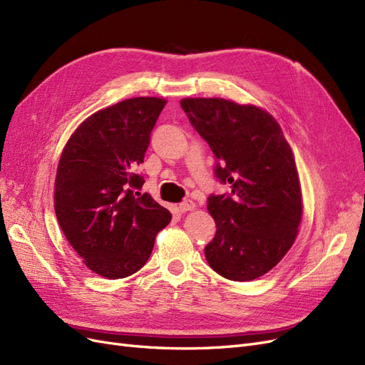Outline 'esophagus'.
I'll return each mask as SVG.
<instances>
[{
  "label": "esophagus",
  "mask_w": 365,
  "mask_h": 365,
  "mask_svg": "<svg viewBox=\"0 0 365 365\" xmlns=\"http://www.w3.org/2000/svg\"><path fill=\"white\" fill-rule=\"evenodd\" d=\"M195 202L193 201H190V200H185V201H182V202H180L178 204V210L181 213H185V212H190V210H195Z\"/></svg>",
  "instance_id": "esophagus-1"
}]
</instances>
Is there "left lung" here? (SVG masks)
<instances>
[{
    "mask_svg": "<svg viewBox=\"0 0 365 365\" xmlns=\"http://www.w3.org/2000/svg\"><path fill=\"white\" fill-rule=\"evenodd\" d=\"M181 108L215 153L230 193L210 195L216 235L205 259L219 275L250 282L292 247L302 220L300 181L289 143L272 115L225 98H182Z\"/></svg>",
    "mask_w": 365,
    "mask_h": 365,
    "instance_id": "left-lung-1",
    "label": "left lung"
}]
</instances>
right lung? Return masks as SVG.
I'll return each mask as SVG.
<instances>
[{
    "instance_id": "add662e5",
    "label": "right lung",
    "mask_w": 365,
    "mask_h": 365,
    "mask_svg": "<svg viewBox=\"0 0 365 365\" xmlns=\"http://www.w3.org/2000/svg\"><path fill=\"white\" fill-rule=\"evenodd\" d=\"M165 101L134 97L97 111L76 129L59 160L54 212L88 268L123 279L145 267L172 215L149 193L137 168Z\"/></svg>"
}]
</instances>
